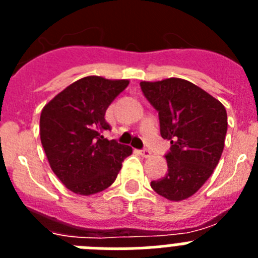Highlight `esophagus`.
<instances>
[{
  "label": "esophagus",
  "mask_w": 258,
  "mask_h": 258,
  "mask_svg": "<svg viewBox=\"0 0 258 258\" xmlns=\"http://www.w3.org/2000/svg\"><path fill=\"white\" fill-rule=\"evenodd\" d=\"M140 154L142 155L143 157H146V159H147V157H151V156H152V152L150 151V150H147V149H145V150H141V151H140Z\"/></svg>",
  "instance_id": "esophagus-1"
}]
</instances>
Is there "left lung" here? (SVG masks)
<instances>
[{
    "label": "left lung",
    "mask_w": 258,
    "mask_h": 258,
    "mask_svg": "<svg viewBox=\"0 0 258 258\" xmlns=\"http://www.w3.org/2000/svg\"><path fill=\"white\" fill-rule=\"evenodd\" d=\"M141 89L159 111L160 134L172 145L168 174L151 182L170 202L192 197L217 166L225 147L227 113L218 99L187 80L142 81Z\"/></svg>",
    "instance_id": "8db88e82"
}]
</instances>
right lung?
Wrapping results in <instances>:
<instances>
[{"label":"right lung","instance_id":"add662e5","mask_svg":"<svg viewBox=\"0 0 258 258\" xmlns=\"http://www.w3.org/2000/svg\"><path fill=\"white\" fill-rule=\"evenodd\" d=\"M129 80L86 76L52 98L41 111L40 138L50 168L66 187L89 197L115 182L131 146L106 140L104 115Z\"/></svg>","mask_w":258,"mask_h":258}]
</instances>
